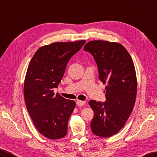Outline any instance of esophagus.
I'll return each mask as SVG.
<instances>
[{"label": "esophagus", "instance_id": "1", "mask_svg": "<svg viewBox=\"0 0 157 157\" xmlns=\"http://www.w3.org/2000/svg\"><path fill=\"white\" fill-rule=\"evenodd\" d=\"M85 103H86V102H85V101H79V100H77V101H76V105L78 106H83L84 105H85Z\"/></svg>", "mask_w": 157, "mask_h": 157}]
</instances>
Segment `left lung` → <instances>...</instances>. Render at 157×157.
<instances>
[{
    "instance_id": "obj_1",
    "label": "left lung",
    "mask_w": 157,
    "mask_h": 157,
    "mask_svg": "<svg viewBox=\"0 0 157 157\" xmlns=\"http://www.w3.org/2000/svg\"><path fill=\"white\" fill-rule=\"evenodd\" d=\"M96 61L100 81L106 84L105 102L91 100L94 112L92 132L110 137L123 128L135 105L137 81L135 66L123 45L105 40H91L84 47Z\"/></svg>"
}]
</instances>
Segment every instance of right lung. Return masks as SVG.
<instances>
[{
  "instance_id": "1",
  "label": "right lung",
  "mask_w": 157,
  "mask_h": 157,
  "mask_svg": "<svg viewBox=\"0 0 157 157\" xmlns=\"http://www.w3.org/2000/svg\"><path fill=\"white\" fill-rule=\"evenodd\" d=\"M85 43L82 40L43 46L29 63L24 83L25 104L38 131L49 139L67 135L75 102L55 95L53 89L58 87L70 59Z\"/></svg>"
}]
</instances>
